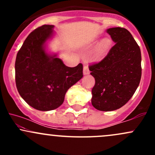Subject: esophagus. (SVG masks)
<instances>
[{
	"label": "esophagus",
	"instance_id": "1",
	"mask_svg": "<svg viewBox=\"0 0 155 155\" xmlns=\"http://www.w3.org/2000/svg\"><path fill=\"white\" fill-rule=\"evenodd\" d=\"M83 74H84V75H87V74H90V70H89V68L87 65H84Z\"/></svg>",
	"mask_w": 155,
	"mask_h": 155
}]
</instances>
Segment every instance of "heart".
I'll list each match as a JSON object with an SVG mask.
<instances>
[{
  "label": "heart",
  "instance_id": "1",
  "mask_svg": "<svg viewBox=\"0 0 155 155\" xmlns=\"http://www.w3.org/2000/svg\"><path fill=\"white\" fill-rule=\"evenodd\" d=\"M111 40L108 38H105L101 41L100 43L97 45V49H96L95 53V58L97 60H100L107 54L109 50L110 47H111Z\"/></svg>",
  "mask_w": 155,
  "mask_h": 155
}]
</instances>
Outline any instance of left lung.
<instances>
[{
	"instance_id": "obj_1",
	"label": "left lung",
	"mask_w": 155,
	"mask_h": 155,
	"mask_svg": "<svg viewBox=\"0 0 155 155\" xmlns=\"http://www.w3.org/2000/svg\"><path fill=\"white\" fill-rule=\"evenodd\" d=\"M114 45L98 63L89 65L95 78L92 104L103 111L117 110L128 102L141 78V54L139 46L125 28L107 30Z\"/></svg>"
}]
</instances>
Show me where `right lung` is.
<instances>
[{
  "label": "right lung",
  "instance_id": "obj_1",
  "mask_svg": "<svg viewBox=\"0 0 155 155\" xmlns=\"http://www.w3.org/2000/svg\"><path fill=\"white\" fill-rule=\"evenodd\" d=\"M53 25H44L31 32L18 51L15 82L19 95L39 111H51L63 104L69 88L83 76V65L65 66L56 55L49 56L44 45Z\"/></svg>",
  "mask_w": 155,
  "mask_h": 155
}]
</instances>
